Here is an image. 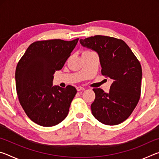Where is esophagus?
I'll use <instances>...</instances> for the list:
<instances>
[{
    "label": "esophagus",
    "instance_id": "1",
    "mask_svg": "<svg viewBox=\"0 0 159 159\" xmlns=\"http://www.w3.org/2000/svg\"><path fill=\"white\" fill-rule=\"evenodd\" d=\"M76 90L77 91H81V90H84L85 88L81 87V86H79V87L76 88Z\"/></svg>",
    "mask_w": 159,
    "mask_h": 159
}]
</instances>
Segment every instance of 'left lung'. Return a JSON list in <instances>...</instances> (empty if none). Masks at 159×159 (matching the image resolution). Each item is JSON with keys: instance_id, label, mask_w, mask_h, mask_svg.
<instances>
[{"instance_id": "obj_1", "label": "left lung", "mask_w": 159, "mask_h": 159, "mask_svg": "<svg viewBox=\"0 0 159 159\" xmlns=\"http://www.w3.org/2000/svg\"><path fill=\"white\" fill-rule=\"evenodd\" d=\"M80 43L98 54L102 74L113 81L108 93L100 88L93 89L92 114L103 124H119L130 116L140 98V63L120 39L98 35L80 39Z\"/></svg>"}]
</instances>
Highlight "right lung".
Wrapping results in <instances>:
<instances>
[{
	"mask_svg": "<svg viewBox=\"0 0 159 159\" xmlns=\"http://www.w3.org/2000/svg\"><path fill=\"white\" fill-rule=\"evenodd\" d=\"M78 41L79 39L34 42L19 61L15 71L19 100L28 117L37 124L51 127L68 115L76 89L71 85L53 86V74L62 68Z\"/></svg>",
	"mask_w": 159,
	"mask_h": 159,
	"instance_id": "right-lung-1",
	"label": "right lung"
}]
</instances>
